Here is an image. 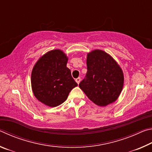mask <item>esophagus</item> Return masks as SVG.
I'll use <instances>...</instances> for the list:
<instances>
[{"label":"esophagus","mask_w":152,"mask_h":152,"mask_svg":"<svg viewBox=\"0 0 152 152\" xmlns=\"http://www.w3.org/2000/svg\"><path fill=\"white\" fill-rule=\"evenodd\" d=\"M76 82H77V84H79L80 83V80H81V79H80V78H76Z\"/></svg>","instance_id":"obj_1"}]
</instances>
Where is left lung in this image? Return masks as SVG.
<instances>
[{"label":"left lung","mask_w":152,"mask_h":152,"mask_svg":"<svg viewBox=\"0 0 152 152\" xmlns=\"http://www.w3.org/2000/svg\"><path fill=\"white\" fill-rule=\"evenodd\" d=\"M87 72L79 87L88 99L99 106L115 102L123 86L124 76L116 61L102 50H95L87 55Z\"/></svg>","instance_id":"left-lung-1"}]
</instances>
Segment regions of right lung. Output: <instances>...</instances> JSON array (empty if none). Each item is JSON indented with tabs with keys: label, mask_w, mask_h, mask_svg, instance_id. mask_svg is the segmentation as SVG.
Returning a JSON list of instances; mask_svg holds the SVG:
<instances>
[{
	"label": "right lung",
	"mask_w": 152,
	"mask_h": 152,
	"mask_svg": "<svg viewBox=\"0 0 152 152\" xmlns=\"http://www.w3.org/2000/svg\"><path fill=\"white\" fill-rule=\"evenodd\" d=\"M68 58L62 51H48L37 61L31 72L33 92L38 101L55 107L66 101L78 84L67 68Z\"/></svg>",
	"instance_id": "right-lung-1"
}]
</instances>
